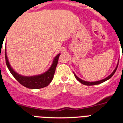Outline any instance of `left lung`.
I'll return each instance as SVG.
<instances>
[{"label":"left lung","instance_id":"left-lung-1","mask_svg":"<svg viewBox=\"0 0 123 123\" xmlns=\"http://www.w3.org/2000/svg\"><path fill=\"white\" fill-rule=\"evenodd\" d=\"M118 63H119V62H118ZM117 67H118V64L117 65V66H116V68L114 69V71L112 72V74H111L110 75H109L108 77H106V78L103 79V80H101L97 81H94V82H90V81H86L82 80L81 79L79 78L74 73V74L75 78H76L77 80L78 81H80V82L81 83H82V84L85 85H98V84H100V83H102L105 82V81H106V80H109L110 78H111L112 77V76L114 74V73L116 72V70H117Z\"/></svg>","mask_w":123,"mask_h":123}]
</instances>
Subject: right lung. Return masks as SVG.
I'll use <instances>...</instances> for the list:
<instances>
[{"instance_id": "add662e5", "label": "right lung", "mask_w": 123, "mask_h": 123, "mask_svg": "<svg viewBox=\"0 0 123 123\" xmlns=\"http://www.w3.org/2000/svg\"><path fill=\"white\" fill-rule=\"evenodd\" d=\"M60 54L57 55L55 57L53 60V63L50 67V68L47 70L46 72L43 73L42 74L36 75V76H24L18 74L17 72H15L13 70L10 65L8 58L6 53V47L5 48V58L6 63L7 65V67L11 74L13 75L14 78L18 81L21 85L25 87L31 89H38V88H42L45 87L49 85V83L53 80L54 74L55 73V70L56 68L58 58Z\"/></svg>"}]
</instances>
